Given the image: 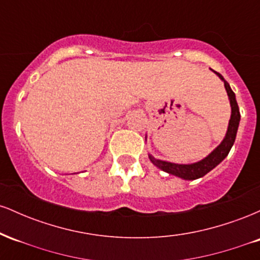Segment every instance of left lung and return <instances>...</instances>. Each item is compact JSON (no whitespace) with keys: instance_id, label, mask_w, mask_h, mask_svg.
<instances>
[{"instance_id":"8db88e82","label":"left lung","mask_w":260,"mask_h":260,"mask_svg":"<svg viewBox=\"0 0 260 260\" xmlns=\"http://www.w3.org/2000/svg\"><path fill=\"white\" fill-rule=\"evenodd\" d=\"M214 73L219 77L220 79L223 82V85H225L226 92H228V96L230 100V105H231V117H230L228 131H226L225 137H223L222 142L220 143L217 147L211 151L208 156H205L204 159L197 161V162L193 164H175L170 162V161L155 159L151 154H149V159H150L151 162L154 164L156 168H159L162 171L168 172L169 175L177 176V177L182 178V180L187 181H193L197 180V178H201L203 176H205L208 172H210L214 168H216L221 161L228 156L230 150H231L232 145H234L236 134H237L238 126H240V109H238L237 101H236V95L235 92L232 91L231 86L220 73L213 71ZM145 140H147V137H145Z\"/></svg>"}]
</instances>
